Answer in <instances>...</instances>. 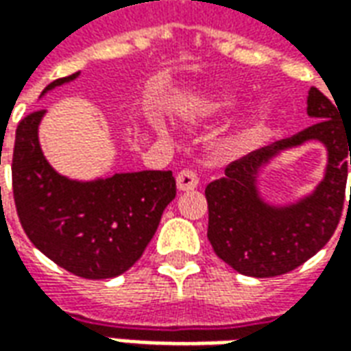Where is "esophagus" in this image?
Returning a JSON list of instances; mask_svg holds the SVG:
<instances>
[{"instance_id": "esophagus-1", "label": "esophagus", "mask_w": 351, "mask_h": 351, "mask_svg": "<svg viewBox=\"0 0 351 351\" xmlns=\"http://www.w3.org/2000/svg\"><path fill=\"white\" fill-rule=\"evenodd\" d=\"M176 186L180 191H190L195 190L199 186V176L195 171L191 169H182L178 175H176Z\"/></svg>"}]
</instances>
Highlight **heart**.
<instances>
[{
    "label": "heart",
    "instance_id": "b5f03b06",
    "mask_svg": "<svg viewBox=\"0 0 351 351\" xmlns=\"http://www.w3.org/2000/svg\"><path fill=\"white\" fill-rule=\"evenodd\" d=\"M237 103V95L233 93H228V95H221V97H216L214 101H210L208 105H206V110L208 112H221V110H226V108H231ZM271 120V110L267 108V105H261L258 107V110L250 116V120L246 123V128H244V133L246 135H252V133H258L261 131L269 123Z\"/></svg>",
    "mask_w": 351,
    "mask_h": 351
}]
</instances>
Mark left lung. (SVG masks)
<instances>
[{"label":"left lung","instance_id":"left-lung-1","mask_svg":"<svg viewBox=\"0 0 351 351\" xmlns=\"http://www.w3.org/2000/svg\"><path fill=\"white\" fill-rule=\"evenodd\" d=\"M308 114L317 122L293 137L258 148L226 167V176L206 186L208 241L216 256L235 271L272 278L293 271L324 248L339 226L351 165V128L317 88L308 92ZM316 138L330 150L324 182L310 198L287 209L263 206L255 191V171L274 153ZM351 203V193H350Z\"/></svg>","mask_w":351,"mask_h":351}]
</instances>
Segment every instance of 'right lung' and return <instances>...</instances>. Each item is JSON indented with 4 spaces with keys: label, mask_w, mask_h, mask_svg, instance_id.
I'll list each match as a JSON object with an SVG mask.
<instances>
[{
    "label": "right lung",
    "mask_w": 351,
    "mask_h": 351,
    "mask_svg": "<svg viewBox=\"0 0 351 351\" xmlns=\"http://www.w3.org/2000/svg\"><path fill=\"white\" fill-rule=\"evenodd\" d=\"M79 73L50 82H69ZM45 110L24 116L12 150L16 214L35 248L80 278H114L135 265L175 199L171 171L123 173L95 182H73L50 167L37 128ZM1 190V188H0Z\"/></svg>",
    "instance_id": "right-lung-1"
}]
</instances>
